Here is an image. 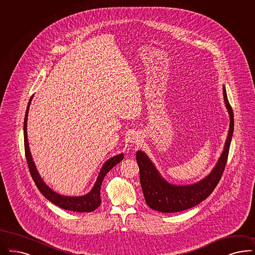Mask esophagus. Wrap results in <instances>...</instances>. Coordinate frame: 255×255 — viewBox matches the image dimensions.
Instances as JSON below:
<instances>
[{
  "instance_id": "1",
  "label": "esophagus",
  "mask_w": 255,
  "mask_h": 255,
  "mask_svg": "<svg viewBox=\"0 0 255 255\" xmlns=\"http://www.w3.org/2000/svg\"><path fill=\"white\" fill-rule=\"evenodd\" d=\"M129 141L132 143H138L139 141H140V138H139V136L137 135V134H135V133H133L131 135V137L129 138Z\"/></svg>"
}]
</instances>
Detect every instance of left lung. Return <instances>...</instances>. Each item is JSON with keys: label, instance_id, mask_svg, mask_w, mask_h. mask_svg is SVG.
I'll return each mask as SVG.
<instances>
[{"label": "left lung", "instance_id": "obj_1", "mask_svg": "<svg viewBox=\"0 0 255 255\" xmlns=\"http://www.w3.org/2000/svg\"><path fill=\"white\" fill-rule=\"evenodd\" d=\"M223 97L230 115V128L224 149L212 172L204 179L190 185L171 184L160 176L154 163L139 150L136 160L140 169V181L146 204L153 210L160 213H177L194 207L203 201L213 193L225 169L230 145L234 133V113L227 97L225 86Z\"/></svg>", "mask_w": 255, "mask_h": 255}]
</instances>
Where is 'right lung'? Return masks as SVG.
Returning a JSON list of instances; mask_svg holds the SVG:
<instances>
[{"instance_id":"right-lung-1","label":"right lung","mask_w":255,"mask_h":255,"mask_svg":"<svg viewBox=\"0 0 255 255\" xmlns=\"http://www.w3.org/2000/svg\"><path fill=\"white\" fill-rule=\"evenodd\" d=\"M31 101H32V97L29 100L28 106L25 113L24 123H23V134H24V149H25L26 160H27L30 174L35 181V184L37 185L39 192L47 198L49 201L56 204L58 207L68 210V211L79 212V213H84V212L87 213V212L95 211V209H97L101 204L100 189H101L105 176L110 170L113 169L116 164H118L121 160H123V153L114 156L105 162L99 172L98 178L95 181L94 187L87 195L80 196V197H66V196H61L60 194H57L55 191L50 188L39 176L38 170L36 168V165L33 161V158L31 156V152L29 149L28 139H27V116H28L29 107L31 104Z\"/></svg>"}]
</instances>
